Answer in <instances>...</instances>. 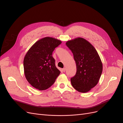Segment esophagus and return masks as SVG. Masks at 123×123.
<instances>
[{
  "mask_svg": "<svg viewBox=\"0 0 123 123\" xmlns=\"http://www.w3.org/2000/svg\"><path fill=\"white\" fill-rule=\"evenodd\" d=\"M62 71L63 72H65V71H66V68H63L62 69Z\"/></svg>",
  "mask_w": 123,
  "mask_h": 123,
  "instance_id": "obj_1",
  "label": "esophagus"
}]
</instances>
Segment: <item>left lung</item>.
<instances>
[{
	"label": "left lung",
	"instance_id": "obj_1",
	"mask_svg": "<svg viewBox=\"0 0 123 123\" xmlns=\"http://www.w3.org/2000/svg\"><path fill=\"white\" fill-rule=\"evenodd\" d=\"M66 44L76 65L75 75L71 79L72 86L80 92H88L98 83L103 71L101 59L95 48L83 38L68 40Z\"/></svg>",
	"mask_w": 123,
	"mask_h": 123
}]
</instances>
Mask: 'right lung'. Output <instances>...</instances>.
Returning <instances> with one entry per match:
<instances>
[{
	"mask_svg": "<svg viewBox=\"0 0 123 123\" xmlns=\"http://www.w3.org/2000/svg\"><path fill=\"white\" fill-rule=\"evenodd\" d=\"M62 41L50 37L38 40L33 44L24 59V73L32 86L39 90L50 87L61 71L55 65L52 52Z\"/></svg>",
	"mask_w": 123,
	"mask_h": 123,
	"instance_id": "add662e5",
	"label": "right lung"
}]
</instances>
